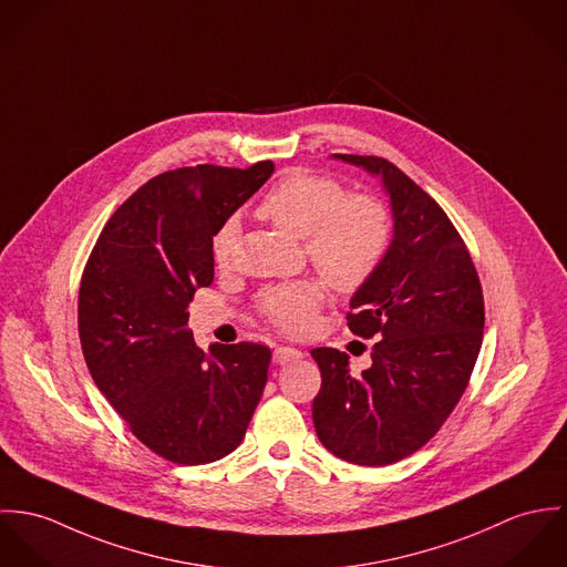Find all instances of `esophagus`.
<instances>
[{
    "instance_id": "1",
    "label": "esophagus",
    "mask_w": 567,
    "mask_h": 567,
    "mask_svg": "<svg viewBox=\"0 0 567 567\" xmlns=\"http://www.w3.org/2000/svg\"><path fill=\"white\" fill-rule=\"evenodd\" d=\"M296 359H302V350H298L293 346H278L274 350V363H278V365H285V363L296 361Z\"/></svg>"
}]
</instances>
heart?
Segmentation results:
<instances>
[{
	"label": "heart",
	"instance_id": "b5f03b06",
	"mask_svg": "<svg viewBox=\"0 0 567 567\" xmlns=\"http://www.w3.org/2000/svg\"><path fill=\"white\" fill-rule=\"evenodd\" d=\"M260 219L305 239L319 274L339 291H357L377 274L391 241L384 206L370 195H348L328 176L291 172L265 193L256 206ZM237 241V221H226L213 237V256L228 265ZM323 285L300 278L269 287L258 311L285 332H302L323 305Z\"/></svg>",
	"mask_w": 567,
	"mask_h": 567
}]
</instances>
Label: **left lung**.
<instances>
[{"mask_svg":"<svg viewBox=\"0 0 567 567\" xmlns=\"http://www.w3.org/2000/svg\"><path fill=\"white\" fill-rule=\"evenodd\" d=\"M332 158L380 178L393 237L377 274L350 298V330L378 337L372 365L352 377L348 354L311 352L321 372L315 433L334 456L380 467L435 437L461 400L483 343V289L463 239L426 190L384 158Z\"/></svg>","mask_w":567,"mask_h":567,"instance_id":"left-lung-1","label":"left lung"}]
</instances>
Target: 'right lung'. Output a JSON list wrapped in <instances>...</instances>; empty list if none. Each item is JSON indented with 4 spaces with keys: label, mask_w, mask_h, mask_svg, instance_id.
I'll list each match as a JSON object with an SVG mask.
<instances>
[{
    "label": "right lung",
    "mask_w": 567,
    "mask_h": 567,
    "mask_svg": "<svg viewBox=\"0 0 567 567\" xmlns=\"http://www.w3.org/2000/svg\"><path fill=\"white\" fill-rule=\"evenodd\" d=\"M271 174L262 161L152 178L109 219L82 274L78 332L91 377L136 440L178 465L230 454L267 382L269 348L202 350L187 307L213 282L215 233Z\"/></svg>",
    "instance_id": "right-lung-1"
}]
</instances>
